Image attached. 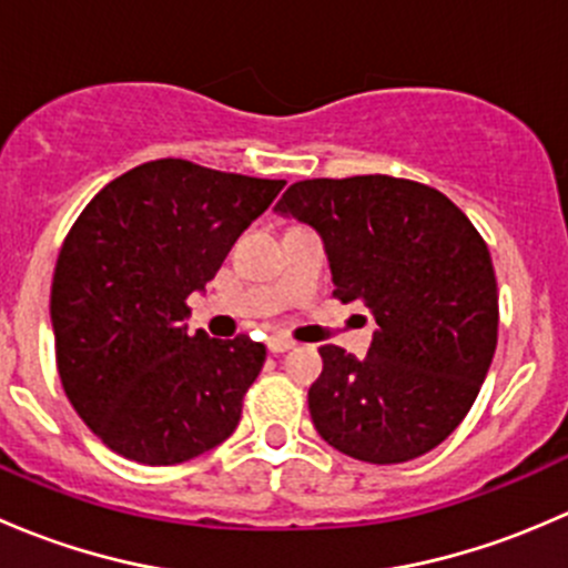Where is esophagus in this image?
I'll use <instances>...</instances> for the list:
<instances>
[{
    "label": "esophagus",
    "instance_id": "1",
    "mask_svg": "<svg viewBox=\"0 0 568 568\" xmlns=\"http://www.w3.org/2000/svg\"><path fill=\"white\" fill-rule=\"evenodd\" d=\"M294 346H296V343L291 341V337H283V335H277V337H272V341H268V352H272V354L291 352Z\"/></svg>",
    "mask_w": 568,
    "mask_h": 568
}]
</instances>
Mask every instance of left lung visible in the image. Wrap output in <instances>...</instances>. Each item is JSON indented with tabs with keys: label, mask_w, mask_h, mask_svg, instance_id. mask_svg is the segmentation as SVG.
<instances>
[{
	"label": "left lung",
	"mask_w": 568,
	"mask_h": 568,
	"mask_svg": "<svg viewBox=\"0 0 568 568\" xmlns=\"http://www.w3.org/2000/svg\"><path fill=\"white\" fill-rule=\"evenodd\" d=\"M316 227L332 294L379 329L368 357L321 346L313 426L352 459L400 464L437 448L478 398L497 346L491 255L459 205L393 175L313 178L277 203Z\"/></svg>",
	"instance_id": "left-lung-1"
}]
</instances>
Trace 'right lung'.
Segmentation results:
<instances>
[{"label":"right lung","instance_id":"right-lung-1","mask_svg":"<svg viewBox=\"0 0 568 568\" xmlns=\"http://www.w3.org/2000/svg\"><path fill=\"white\" fill-rule=\"evenodd\" d=\"M283 186L156 159L109 181L73 222L51 280L57 371L109 450L168 467L236 432L266 348L189 335L186 300Z\"/></svg>","mask_w":568,"mask_h":568}]
</instances>
